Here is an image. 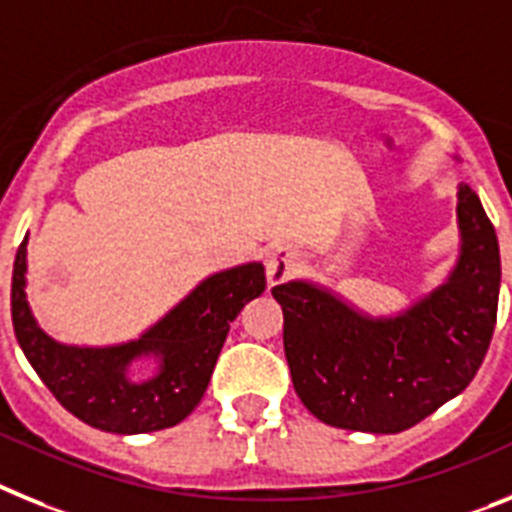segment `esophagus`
<instances>
[{
  "label": "esophagus",
  "instance_id": "esophagus-1",
  "mask_svg": "<svg viewBox=\"0 0 512 512\" xmlns=\"http://www.w3.org/2000/svg\"><path fill=\"white\" fill-rule=\"evenodd\" d=\"M299 265V255L288 244H273L265 255V273H268V283H283L286 278H291L293 270Z\"/></svg>",
  "mask_w": 512,
  "mask_h": 512
}]
</instances>
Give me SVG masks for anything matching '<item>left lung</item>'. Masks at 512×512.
Returning <instances> with one entry per match:
<instances>
[{"mask_svg":"<svg viewBox=\"0 0 512 512\" xmlns=\"http://www.w3.org/2000/svg\"><path fill=\"white\" fill-rule=\"evenodd\" d=\"M456 198L459 260L441 286L399 314H366L311 281L273 288L293 389L317 420L402 433L474 379L495 332L500 247L479 195L461 182Z\"/></svg>","mask_w":512,"mask_h":512,"instance_id":"left-lung-1","label":"left lung"}]
</instances>
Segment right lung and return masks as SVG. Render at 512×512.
Here are the masks:
<instances>
[{
  "label": "right lung",
  "mask_w": 512,
  "mask_h": 512,
  "mask_svg": "<svg viewBox=\"0 0 512 512\" xmlns=\"http://www.w3.org/2000/svg\"><path fill=\"white\" fill-rule=\"evenodd\" d=\"M28 237L12 270V324L22 353L51 394L82 422L105 433L136 435L172 428L198 407L211 381L229 324L265 291L262 262L208 275L136 340L105 348L64 345L38 327L25 293ZM154 360L149 380H133L130 363Z\"/></svg>",
  "instance_id": "1"
}]
</instances>
